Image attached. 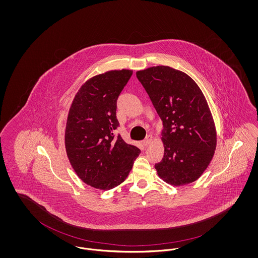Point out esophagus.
<instances>
[{"mask_svg": "<svg viewBox=\"0 0 258 258\" xmlns=\"http://www.w3.org/2000/svg\"><path fill=\"white\" fill-rule=\"evenodd\" d=\"M153 136L152 135H148L147 137H146V139L145 140H143V145L144 146H148L149 144H151L152 143V141H153Z\"/></svg>", "mask_w": 258, "mask_h": 258, "instance_id": "esophagus-1", "label": "esophagus"}]
</instances>
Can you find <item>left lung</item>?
Listing matches in <instances>:
<instances>
[{"mask_svg":"<svg viewBox=\"0 0 258 258\" xmlns=\"http://www.w3.org/2000/svg\"><path fill=\"white\" fill-rule=\"evenodd\" d=\"M162 121V160L155 167L173 185L197 180L213 159L217 134L206 98L187 75L158 66L136 73Z\"/></svg>","mask_w":258,"mask_h":258,"instance_id":"obj_1","label":"left lung"}]
</instances>
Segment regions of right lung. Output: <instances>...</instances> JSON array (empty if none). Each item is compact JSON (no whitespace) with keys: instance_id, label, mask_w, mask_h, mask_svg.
Returning <instances> with one entry per match:
<instances>
[{"instance_id":"add662e5","label":"right lung","mask_w":258,"mask_h":258,"mask_svg":"<svg viewBox=\"0 0 258 258\" xmlns=\"http://www.w3.org/2000/svg\"><path fill=\"white\" fill-rule=\"evenodd\" d=\"M133 71H110L89 79L77 92L69 112L64 144L77 176L98 189L123 183L140 150L113 134L120 125L117 99Z\"/></svg>"}]
</instances>
